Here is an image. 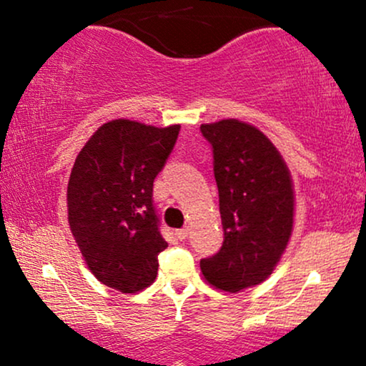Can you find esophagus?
<instances>
[{
  "label": "esophagus",
  "mask_w": 366,
  "mask_h": 366,
  "mask_svg": "<svg viewBox=\"0 0 366 366\" xmlns=\"http://www.w3.org/2000/svg\"><path fill=\"white\" fill-rule=\"evenodd\" d=\"M175 236H177L179 239H186L189 236V229H187V227H184V229L175 230Z\"/></svg>",
  "instance_id": "esophagus-1"
}]
</instances>
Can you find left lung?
I'll return each mask as SVG.
<instances>
[{"label":"left lung","mask_w":366,"mask_h":366,"mask_svg":"<svg viewBox=\"0 0 366 366\" xmlns=\"http://www.w3.org/2000/svg\"><path fill=\"white\" fill-rule=\"evenodd\" d=\"M213 151L224 242L199 262L208 284L239 292L274 272L292 232L294 194L287 165L253 125L220 120L199 127Z\"/></svg>","instance_id":"left-lung-1"}]
</instances>
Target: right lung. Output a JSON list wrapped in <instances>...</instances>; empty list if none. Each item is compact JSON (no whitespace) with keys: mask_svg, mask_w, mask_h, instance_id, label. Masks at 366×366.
<instances>
[{"mask_svg":"<svg viewBox=\"0 0 366 366\" xmlns=\"http://www.w3.org/2000/svg\"><path fill=\"white\" fill-rule=\"evenodd\" d=\"M180 125L112 120L86 142L69 180V224L87 267L120 292L153 284L167 241L153 203Z\"/></svg>","mask_w":366,"mask_h":366,"instance_id":"1","label":"right lung"}]
</instances>
